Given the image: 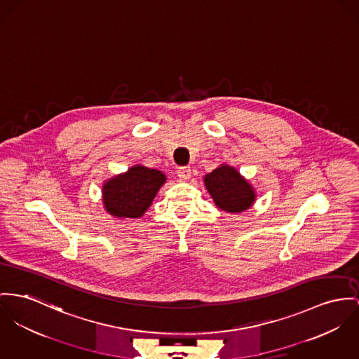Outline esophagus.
Wrapping results in <instances>:
<instances>
[{"mask_svg":"<svg viewBox=\"0 0 359 359\" xmlns=\"http://www.w3.org/2000/svg\"><path fill=\"white\" fill-rule=\"evenodd\" d=\"M177 176L182 179V180H189L191 177V169L190 166H180L177 169Z\"/></svg>","mask_w":359,"mask_h":359,"instance_id":"obj_1","label":"esophagus"}]
</instances>
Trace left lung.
Segmentation results:
<instances>
[{"mask_svg": "<svg viewBox=\"0 0 359 359\" xmlns=\"http://www.w3.org/2000/svg\"><path fill=\"white\" fill-rule=\"evenodd\" d=\"M203 183L215 205L226 213H242L250 209L255 199V189L241 172L228 164H221L203 176Z\"/></svg>", "mask_w": 359, "mask_h": 359, "instance_id": "1", "label": "left lung"}]
</instances>
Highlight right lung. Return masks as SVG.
I'll use <instances>...</instances> for the list:
<instances>
[{"instance_id":"right-lung-1","label":"right lung","mask_w":359,"mask_h":359,"mask_svg":"<svg viewBox=\"0 0 359 359\" xmlns=\"http://www.w3.org/2000/svg\"><path fill=\"white\" fill-rule=\"evenodd\" d=\"M165 182L164 172L158 169L140 164L131 166L102 184L104 209L120 220L140 219Z\"/></svg>"}]
</instances>
